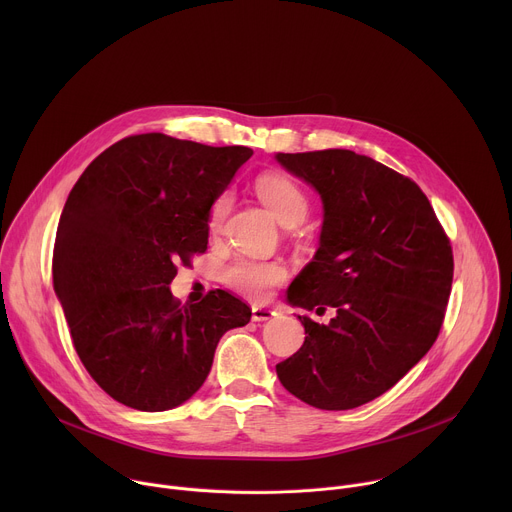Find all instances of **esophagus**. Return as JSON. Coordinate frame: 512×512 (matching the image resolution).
<instances>
[{
  "label": "esophagus",
  "instance_id": "obj_1",
  "mask_svg": "<svg viewBox=\"0 0 512 512\" xmlns=\"http://www.w3.org/2000/svg\"><path fill=\"white\" fill-rule=\"evenodd\" d=\"M253 322H265V320H271L277 312L271 310V308H263V306H253Z\"/></svg>",
  "mask_w": 512,
  "mask_h": 512
}]
</instances>
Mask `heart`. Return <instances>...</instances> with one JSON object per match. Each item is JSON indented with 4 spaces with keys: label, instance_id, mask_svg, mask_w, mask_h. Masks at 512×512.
Masks as SVG:
<instances>
[{
    "label": "heart",
    "instance_id": "1",
    "mask_svg": "<svg viewBox=\"0 0 512 512\" xmlns=\"http://www.w3.org/2000/svg\"><path fill=\"white\" fill-rule=\"evenodd\" d=\"M257 194L265 206L275 214L281 225H298L308 214V198L304 190L283 174H265L257 180ZM229 210V194L218 196L208 210V229L218 231ZM225 281L239 294L263 300L269 296L271 287L285 279V267L279 261H255L235 259L225 267Z\"/></svg>",
    "mask_w": 512,
    "mask_h": 512
}]
</instances>
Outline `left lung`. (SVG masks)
<instances>
[{"label": "left lung", "mask_w": 512, "mask_h": 512, "mask_svg": "<svg viewBox=\"0 0 512 512\" xmlns=\"http://www.w3.org/2000/svg\"><path fill=\"white\" fill-rule=\"evenodd\" d=\"M322 200L314 259L291 281L287 302L306 340L279 362L281 385L304 403L342 411L401 381L440 334L454 277L450 241L421 188L350 150L275 154Z\"/></svg>", "instance_id": "1"}]
</instances>
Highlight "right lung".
Masks as SVG:
<instances>
[{
    "instance_id": "1",
    "label": "right lung",
    "mask_w": 512,
    "mask_h": 512,
    "mask_svg": "<svg viewBox=\"0 0 512 512\" xmlns=\"http://www.w3.org/2000/svg\"><path fill=\"white\" fill-rule=\"evenodd\" d=\"M253 156L164 133L125 137L83 172L56 231L54 291L89 375L115 401L168 411L206 381L218 340L251 320L225 289L180 306L176 263L206 251L208 210Z\"/></svg>"
}]
</instances>
